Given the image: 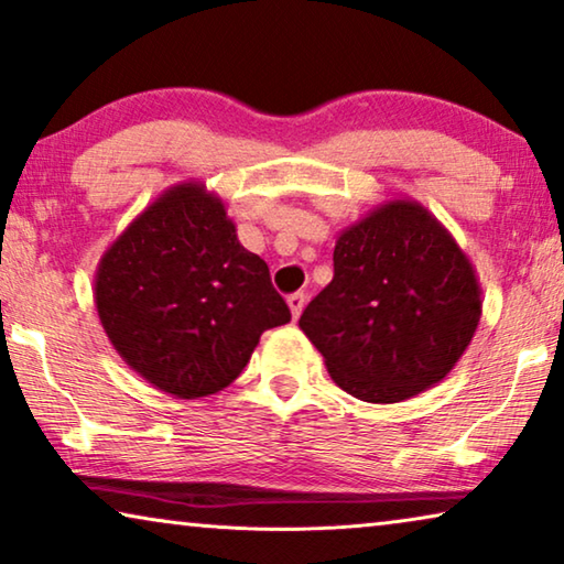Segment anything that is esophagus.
<instances>
[{
  "instance_id": "esophagus-1",
  "label": "esophagus",
  "mask_w": 564,
  "mask_h": 564,
  "mask_svg": "<svg viewBox=\"0 0 564 564\" xmlns=\"http://www.w3.org/2000/svg\"><path fill=\"white\" fill-rule=\"evenodd\" d=\"M304 306H306V293L304 291L291 293V296H289V308H291V316L293 318L301 316V311H304Z\"/></svg>"
}]
</instances>
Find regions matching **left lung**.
Here are the masks:
<instances>
[{
    "label": "left lung",
    "mask_w": 564,
    "mask_h": 564,
    "mask_svg": "<svg viewBox=\"0 0 564 564\" xmlns=\"http://www.w3.org/2000/svg\"><path fill=\"white\" fill-rule=\"evenodd\" d=\"M481 318V285L453 235L415 199L341 230L334 279L299 318L332 380L390 405L441 382Z\"/></svg>",
    "instance_id": "left-lung-1"
}]
</instances>
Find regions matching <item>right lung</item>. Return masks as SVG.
<instances>
[{
	"label": "right lung",
	"instance_id": "1",
	"mask_svg": "<svg viewBox=\"0 0 564 564\" xmlns=\"http://www.w3.org/2000/svg\"><path fill=\"white\" fill-rule=\"evenodd\" d=\"M94 296L123 362L182 400L228 388L260 334L291 322L265 260L240 246L223 199L202 182L162 192L111 242Z\"/></svg>",
	"mask_w": 564,
	"mask_h": 564
}]
</instances>
